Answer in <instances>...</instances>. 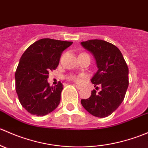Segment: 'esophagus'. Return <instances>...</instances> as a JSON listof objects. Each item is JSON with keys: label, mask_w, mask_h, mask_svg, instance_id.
Wrapping results in <instances>:
<instances>
[{"label": "esophagus", "mask_w": 148, "mask_h": 148, "mask_svg": "<svg viewBox=\"0 0 148 148\" xmlns=\"http://www.w3.org/2000/svg\"><path fill=\"white\" fill-rule=\"evenodd\" d=\"M74 86H75L76 88H77V89H79H79H82V87L80 86H79V85H77V84H74Z\"/></svg>", "instance_id": "esophagus-1"}]
</instances>
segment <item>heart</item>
<instances>
[{
    "label": "heart",
    "instance_id": "heart-1",
    "mask_svg": "<svg viewBox=\"0 0 148 148\" xmlns=\"http://www.w3.org/2000/svg\"><path fill=\"white\" fill-rule=\"evenodd\" d=\"M67 79H69L70 80H72V81H74V82L79 81V77H77V76L76 75H69L67 76Z\"/></svg>",
    "mask_w": 148,
    "mask_h": 148
}]
</instances>
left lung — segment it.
<instances>
[{"label": "left lung", "mask_w": 148, "mask_h": 148, "mask_svg": "<svg viewBox=\"0 0 148 148\" xmlns=\"http://www.w3.org/2000/svg\"><path fill=\"white\" fill-rule=\"evenodd\" d=\"M81 44L95 56L98 70L91 82L98 89L90 97L82 99L84 108L97 117H106L115 111L124 100L128 85L127 65L120 49L111 43L99 39L82 41Z\"/></svg>", "instance_id": "8db88e82"}]
</instances>
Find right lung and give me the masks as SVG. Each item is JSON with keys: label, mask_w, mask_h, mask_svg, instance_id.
<instances>
[{"label": "right lung", "mask_w": 148, "mask_h": 148, "mask_svg": "<svg viewBox=\"0 0 148 148\" xmlns=\"http://www.w3.org/2000/svg\"><path fill=\"white\" fill-rule=\"evenodd\" d=\"M73 42L42 38L31 44L21 57L15 74L19 102L33 115L44 116L59 104L62 83H48L49 72L56 69L62 53Z\"/></svg>", "instance_id": "1"}]
</instances>
